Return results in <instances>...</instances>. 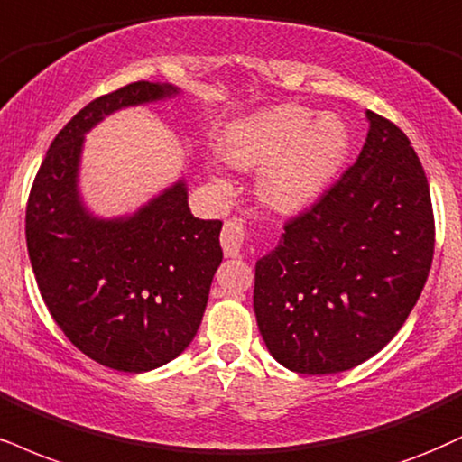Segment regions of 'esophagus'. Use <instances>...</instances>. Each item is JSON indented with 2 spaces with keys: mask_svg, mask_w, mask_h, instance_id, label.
I'll return each instance as SVG.
<instances>
[{
  "mask_svg": "<svg viewBox=\"0 0 462 462\" xmlns=\"http://www.w3.org/2000/svg\"><path fill=\"white\" fill-rule=\"evenodd\" d=\"M245 226H243L241 219L226 221L224 230H221V247H224V254L227 258L241 255L243 245H245Z\"/></svg>",
  "mask_w": 462,
  "mask_h": 462,
  "instance_id": "obj_1",
  "label": "esophagus"
}]
</instances>
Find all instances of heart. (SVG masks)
I'll use <instances>...</instances> for the list:
<instances>
[{
	"label": "heart",
	"mask_w": 462,
	"mask_h": 462,
	"mask_svg": "<svg viewBox=\"0 0 462 462\" xmlns=\"http://www.w3.org/2000/svg\"><path fill=\"white\" fill-rule=\"evenodd\" d=\"M226 163L263 168L258 196L277 213H297L337 176L351 152V133L337 116L303 105H277L232 122L219 143Z\"/></svg>",
	"instance_id": "heart-1"
}]
</instances>
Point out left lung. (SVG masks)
<instances>
[{
  "label": "left lung",
  "instance_id": "obj_1",
  "mask_svg": "<svg viewBox=\"0 0 462 462\" xmlns=\"http://www.w3.org/2000/svg\"><path fill=\"white\" fill-rule=\"evenodd\" d=\"M365 116L357 161L255 263L260 336L301 374H336L379 353L418 303L432 264L424 168L393 122Z\"/></svg>",
  "mask_w": 462,
  "mask_h": 462
}]
</instances>
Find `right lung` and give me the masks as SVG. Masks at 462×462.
Instances as JSON below:
<instances>
[{"label": "right lung", "instance_id": "1", "mask_svg": "<svg viewBox=\"0 0 462 462\" xmlns=\"http://www.w3.org/2000/svg\"><path fill=\"white\" fill-rule=\"evenodd\" d=\"M171 83L135 81L88 103L55 135L25 210L38 288L64 336L120 372H148L196 337L224 252L219 219H198L176 180L135 213L92 215L79 191L83 137L125 107L165 101Z\"/></svg>", "mask_w": 462, "mask_h": 462}]
</instances>
